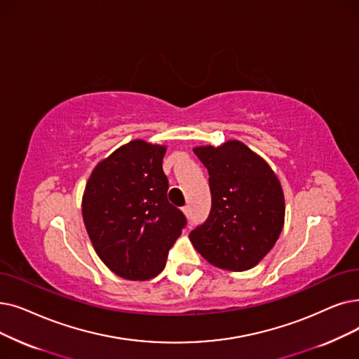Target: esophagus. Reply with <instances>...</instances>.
<instances>
[{"instance_id":"1","label":"esophagus","mask_w":359,"mask_h":359,"mask_svg":"<svg viewBox=\"0 0 359 359\" xmlns=\"http://www.w3.org/2000/svg\"><path fill=\"white\" fill-rule=\"evenodd\" d=\"M183 212H184L186 217H191L192 215V210H191L189 205L188 207H183Z\"/></svg>"}]
</instances>
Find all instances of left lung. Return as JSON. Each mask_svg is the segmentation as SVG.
<instances>
[{
    "label": "left lung",
    "mask_w": 359,
    "mask_h": 359,
    "mask_svg": "<svg viewBox=\"0 0 359 359\" xmlns=\"http://www.w3.org/2000/svg\"><path fill=\"white\" fill-rule=\"evenodd\" d=\"M208 170L211 211L191 231L196 251L212 266L245 271L266 257L282 233L285 196L274 171L239 141L196 147Z\"/></svg>",
    "instance_id": "1"
}]
</instances>
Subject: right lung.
<instances>
[{"label": "right lung", "instance_id": "add662e5", "mask_svg": "<svg viewBox=\"0 0 359 359\" xmlns=\"http://www.w3.org/2000/svg\"><path fill=\"white\" fill-rule=\"evenodd\" d=\"M165 147L136 139L93 168L82 215L101 261L117 276L148 280L163 271L168 251L186 226L167 199Z\"/></svg>", "mask_w": 359, "mask_h": 359}]
</instances>
